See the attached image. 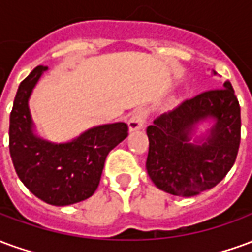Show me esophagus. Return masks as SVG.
I'll return each mask as SVG.
<instances>
[{"label": "esophagus", "instance_id": "esophagus-1", "mask_svg": "<svg viewBox=\"0 0 252 252\" xmlns=\"http://www.w3.org/2000/svg\"><path fill=\"white\" fill-rule=\"evenodd\" d=\"M147 120V110L144 108H139L136 109L132 116L129 117V121H128V126H129V129L131 131H137V129H142L144 126V123Z\"/></svg>", "mask_w": 252, "mask_h": 252}]
</instances>
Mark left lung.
Masks as SVG:
<instances>
[{
    "mask_svg": "<svg viewBox=\"0 0 252 252\" xmlns=\"http://www.w3.org/2000/svg\"><path fill=\"white\" fill-rule=\"evenodd\" d=\"M208 117L217 124L206 143H189L195 124ZM240 126V105L231 82L182 101L147 126L150 178L160 190L184 197L215 188L236 160Z\"/></svg>",
    "mask_w": 252,
    "mask_h": 252,
    "instance_id": "8db88e82",
    "label": "left lung"
}]
</instances>
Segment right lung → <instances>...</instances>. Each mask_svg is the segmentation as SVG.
<instances>
[{"instance_id": "add662e5", "label": "right lung", "mask_w": 252, "mask_h": 252, "mask_svg": "<svg viewBox=\"0 0 252 252\" xmlns=\"http://www.w3.org/2000/svg\"><path fill=\"white\" fill-rule=\"evenodd\" d=\"M47 67H35L20 83L10 112L9 151L30 191L47 204L71 205L97 190L110 150L128 136L126 123L94 126L70 143L54 144L32 132L28 98Z\"/></svg>"}]
</instances>
